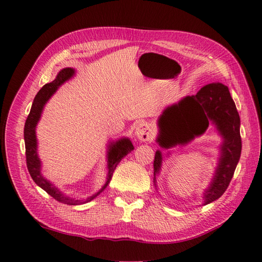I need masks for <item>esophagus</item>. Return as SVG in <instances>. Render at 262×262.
Masks as SVG:
<instances>
[{
	"label": "esophagus",
	"instance_id": "1",
	"mask_svg": "<svg viewBox=\"0 0 262 262\" xmlns=\"http://www.w3.org/2000/svg\"><path fill=\"white\" fill-rule=\"evenodd\" d=\"M136 136L142 142H146V141L152 140L153 136H154L152 125H150L148 122H145V121L140 122L137 125Z\"/></svg>",
	"mask_w": 262,
	"mask_h": 262
}]
</instances>
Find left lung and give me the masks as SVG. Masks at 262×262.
Masks as SVG:
<instances>
[{"label":"left lung","instance_id":"8db88e82","mask_svg":"<svg viewBox=\"0 0 262 262\" xmlns=\"http://www.w3.org/2000/svg\"><path fill=\"white\" fill-rule=\"evenodd\" d=\"M209 122L216 126L223 137V143L215 173L203 192L204 205L215 201L226 191L242 153L241 119L228 87L222 83L208 84L195 95L166 108L158 119L160 134L156 140L164 148L186 144L203 134ZM162 162V152L156 150L154 177L160 172Z\"/></svg>","mask_w":262,"mask_h":262}]
</instances>
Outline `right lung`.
<instances>
[{
  "label": "right lung",
  "instance_id": "add662e5",
  "mask_svg": "<svg viewBox=\"0 0 262 262\" xmlns=\"http://www.w3.org/2000/svg\"><path fill=\"white\" fill-rule=\"evenodd\" d=\"M75 71L71 68H66L61 70L58 73L57 77L51 83H48L42 86V89L39 91L36 95V97L31 105L30 113L26 119L25 128H24V139H25V147H26V163L27 168L30 173L31 178L36 182V184L42 188L45 191L50 194L53 199L57 201L70 204V205H77V204H84L95 199L98 194H100L104 190L107 188L108 184L112 180L113 173L117 167V165L120 163L122 158L128 155L131 150H133V145L131 141L126 138L120 139L116 142L110 143L108 146L107 152V180L106 184L101 187L98 192L92 194L91 196H87L85 199H75V198H71L52 185L49 180H47L41 173V162L39 160L38 153H37V138H36V126L41 117L42 109L46 105V102L50 99L52 95L57 92L59 87L67 81H69L71 77H73Z\"/></svg>",
  "mask_w": 262,
  "mask_h": 262
}]
</instances>
